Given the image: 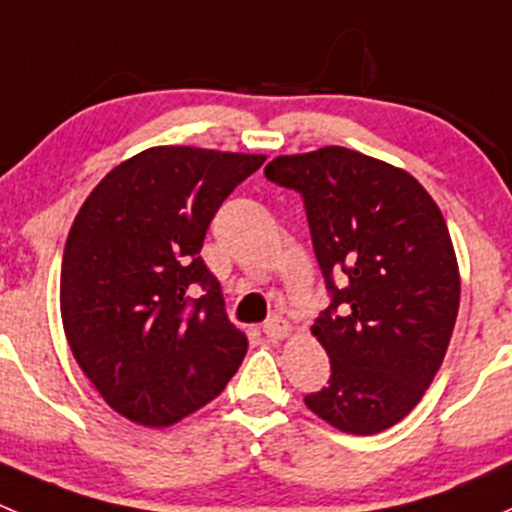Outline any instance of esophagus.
Instances as JSON below:
<instances>
[{
	"mask_svg": "<svg viewBox=\"0 0 512 512\" xmlns=\"http://www.w3.org/2000/svg\"><path fill=\"white\" fill-rule=\"evenodd\" d=\"M263 335H266L268 340H273V342L286 340V337L291 335V325H288V320L273 315L271 320H266V323H263Z\"/></svg>",
	"mask_w": 512,
	"mask_h": 512,
	"instance_id": "esophagus-1",
	"label": "esophagus"
}]
</instances>
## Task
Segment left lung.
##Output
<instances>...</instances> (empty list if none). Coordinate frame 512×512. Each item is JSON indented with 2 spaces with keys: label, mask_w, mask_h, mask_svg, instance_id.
<instances>
[{
  "label": "left lung",
  "mask_w": 512,
  "mask_h": 512,
  "mask_svg": "<svg viewBox=\"0 0 512 512\" xmlns=\"http://www.w3.org/2000/svg\"><path fill=\"white\" fill-rule=\"evenodd\" d=\"M266 177L300 192L330 308L315 340L328 387L305 407L370 436L402 421L444 362L461 300L446 219L409 172L347 147L281 155Z\"/></svg>",
  "instance_id": "left-lung-1"
}]
</instances>
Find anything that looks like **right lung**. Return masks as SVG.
Listing matches in <instances>:
<instances>
[{"instance_id": "right-lung-1", "label": "right lung", "mask_w": 512, "mask_h": 512, "mask_svg": "<svg viewBox=\"0 0 512 512\" xmlns=\"http://www.w3.org/2000/svg\"><path fill=\"white\" fill-rule=\"evenodd\" d=\"M266 155L162 145L88 194L61 263V320L100 397L140 426L177 424L221 389L249 340L202 261L209 224Z\"/></svg>"}]
</instances>
